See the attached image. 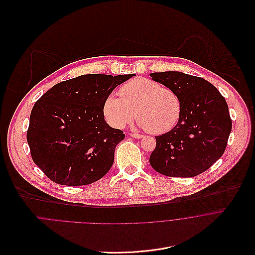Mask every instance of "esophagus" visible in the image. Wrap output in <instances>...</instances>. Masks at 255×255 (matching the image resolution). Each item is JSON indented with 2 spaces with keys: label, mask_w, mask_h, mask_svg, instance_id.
<instances>
[{
  "label": "esophagus",
  "mask_w": 255,
  "mask_h": 255,
  "mask_svg": "<svg viewBox=\"0 0 255 255\" xmlns=\"http://www.w3.org/2000/svg\"><path fill=\"white\" fill-rule=\"evenodd\" d=\"M129 135H130V136H132V137H134V138H141V137H142V134H140V133H136V132H130V133H129Z\"/></svg>",
  "instance_id": "obj_1"
}]
</instances>
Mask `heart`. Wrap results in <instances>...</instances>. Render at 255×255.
I'll use <instances>...</instances> for the list:
<instances>
[{
  "instance_id": "1",
  "label": "heart",
  "mask_w": 255,
  "mask_h": 255,
  "mask_svg": "<svg viewBox=\"0 0 255 255\" xmlns=\"http://www.w3.org/2000/svg\"><path fill=\"white\" fill-rule=\"evenodd\" d=\"M120 95L111 94L104 103L105 118L114 128H123L135 115L140 128L160 134L171 130L180 120L182 104L178 93L156 81L131 79L120 88Z\"/></svg>"
}]
</instances>
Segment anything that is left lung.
<instances>
[{"instance_id": "1", "label": "left lung", "mask_w": 255, "mask_h": 255, "mask_svg": "<svg viewBox=\"0 0 255 255\" xmlns=\"http://www.w3.org/2000/svg\"><path fill=\"white\" fill-rule=\"evenodd\" d=\"M150 76L176 91L182 104L176 127L156 136L150 166L169 177L189 178L207 171L223 155L232 128L225 98L204 78L178 71Z\"/></svg>"}]
</instances>
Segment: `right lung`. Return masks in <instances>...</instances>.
<instances>
[{"label": "right lung", "mask_w": 255, "mask_h": 255, "mask_svg": "<svg viewBox=\"0 0 255 255\" xmlns=\"http://www.w3.org/2000/svg\"><path fill=\"white\" fill-rule=\"evenodd\" d=\"M133 75H81L55 84L36 101L27 141L34 163L51 181L83 186L110 171L125 133L107 124L104 103Z\"/></svg>", "instance_id": "right-lung-1"}]
</instances>
